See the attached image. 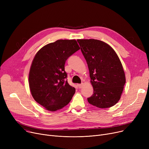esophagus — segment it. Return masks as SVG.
<instances>
[{
    "label": "esophagus",
    "mask_w": 149,
    "mask_h": 149,
    "mask_svg": "<svg viewBox=\"0 0 149 149\" xmlns=\"http://www.w3.org/2000/svg\"><path fill=\"white\" fill-rule=\"evenodd\" d=\"M83 83H81V84H78V87H79V88L80 89V88H81L83 87Z\"/></svg>",
    "instance_id": "esophagus-1"
}]
</instances>
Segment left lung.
<instances>
[{"label":"left lung","mask_w":149,"mask_h":149,"mask_svg":"<svg viewBox=\"0 0 149 149\" xmlns=\"http://www.w3.org/2000/svg\"><path fill=\"white\" fill-rule=\"evenodd\" d=\"M81 52L88 66L92 95L89 104L99 108H108L120 100L126 83L121 63L111 47L95 39H79Z\"/></svg>","instance_id":"8db88e82"}]
</instances>
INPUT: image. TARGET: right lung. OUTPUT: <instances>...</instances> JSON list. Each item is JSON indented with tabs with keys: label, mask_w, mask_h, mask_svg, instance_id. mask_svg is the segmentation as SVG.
I'll use <instances>...</instances> for the list:
<instances>
[{
	"label": "right lung",
	"mask_w": 149,
	"mask_h": 149,
	"mask_svg": "<svg viewBox=\"0 0 149 149\" xmlns=\"http://www.w3.org/2000/svg\"><path fill=\"white\" fill-rule=\"evenodd\" d=\"M80 49L75 40H58L39 50L31 64L29 85L37 103L49 111H56L71 100L75 89L66 80L65 64Z\"/></svg>",
	"instance_id": "obj_1"
}]
</instances>
